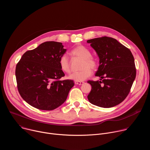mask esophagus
<instances>
[{
	"label": "esophagus",
	"mask_w": 150,
	"mask_h": 150,
	"mask_svg": "<svg viewBox=\"0 0 150 150\" xmlns=\"http://www.w3.org/2000/svg\"><path fill=\"white\" fill-rule=\"evenodd\" d=\"M84 83V82H82V81H75V83L77 84V85H82Z\"/></svg>",
	"instance_id": "esophagus-1"
}]
</instances>
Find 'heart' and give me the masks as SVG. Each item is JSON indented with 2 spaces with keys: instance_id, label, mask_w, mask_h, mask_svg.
<instances>
[{
  "instance_id": "obj_1",
  "label": "heart",
  "mask_w": 150,
  "mask_h": 150,
  "mask_svg": "<svg viewBox=\"0 0 150 150\" xmlns=\"http://www.w3.org/2000/svg\"><path fill=\"white\" fill-rule=\"evenodd\" d=\"M71 54L75 57L82 59L81 69L71 74L68 78L75 81H82L92 75V70L95 69L98 65L97 59L91 56V52L87 47L82 45H78L71 50ZM60 69L65 73L71 72L70 63L67 54H63L59 59Z\"/></svg>"
}]
</instances>
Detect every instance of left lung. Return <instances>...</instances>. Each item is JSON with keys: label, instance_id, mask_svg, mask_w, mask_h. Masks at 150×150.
Listing matches in <instances>:
<instances>
[{"label": "left lung", "instance_id": "left-lung-1", "mask_svg": "<svg viewBox=\"0 0 150 150\" xmlns=\"http://www.w3.org/2000/svg\"><path fill=\"white\" fill-rule=\"evenodd\" d=\"M97 52L100 65L96 76L101 81L89 80V101L104 108L122 103L129 94L136 76L134 57L131 50L116 39L101 37L87 40Z\"/></svg>", "mask_w": 150, "mask_h": 150}]
</instances>
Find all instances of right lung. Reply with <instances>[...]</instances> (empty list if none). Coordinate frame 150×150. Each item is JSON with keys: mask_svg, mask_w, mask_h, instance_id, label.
Listing matches in <instances>:
<instances>
[{"mask_svg": "<svg viewBox=\"0 0 150 150\" xmlns=\"http://www.w3.org/2000/svg\"><path fill=\"white\" fill-rule=\"evenodd\" d=\"M66 51L62 42L46 41L27 51L16 64L18 90L34 108L52 110L66 101L74 85L73 80H60L65 74L60 69L59 59Z\"/></svg>", "mask_w": 150, "mask_h": 150, "instance_id": "add662e5", "label": "right lung"}]
</instances>
